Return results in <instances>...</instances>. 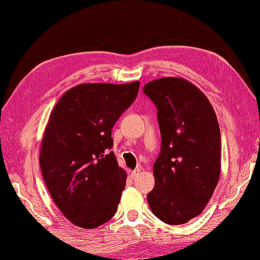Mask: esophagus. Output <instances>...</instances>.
I'll return each mask as SVG.
<instances>
[{"mask_svg":"<svg viewBox=\"0 0 260 260\" xmlns=\"http://www.w3.org/2000/svg\"><path fill=\"white\" fill-rule=\"evenodd\" d=\"M140 173V168H137L135 170H132V173H131V176L133 177V179H135V177L138 176V174Z\"/></svg>","mask_w":260,"mask_h":260,"instance_id":"esophagus-1","label":"esophagus"}]
</instances>
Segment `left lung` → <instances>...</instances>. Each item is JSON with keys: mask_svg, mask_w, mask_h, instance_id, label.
Segmentation results:
<instances>
[{"mask_svg": "<svg viewBox=\"0 0 260 260\" xmlns=\"http://www.w3.org/2000/svg\"><path fill=\"white\" fill-rule=\"evenodd\" d=\"M156 105L161 153L147 195L153 214L170 225L199 216L220 175V131L204 93L184 78L165 77L145 85Z\"/></svg>", "mask_w": 260, "mask_h": 260, "instance_id": "left-lung-1", "label": "left lung"}]
</instances>
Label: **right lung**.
Masks as SVG:
<instances>
[{
    "mask_svg": "<svg viewBox=\"0 0 260 260\" xmlns=\"http://www.w3.org/2000/svg\"><path fill=\"white\" fill-rule=\"evenodd\" d=\"M139 86L140 81L79 84L50 114L41 142L42 174L61 214L83 229L103 225L117 211L127 175L108 153L112 128Z\"/></svg>",
    "mask_w": 260,
    "mask_h": 260,
    "instance_id": "right-lung-1",
    "label": "right lung"
}]
</instances>
